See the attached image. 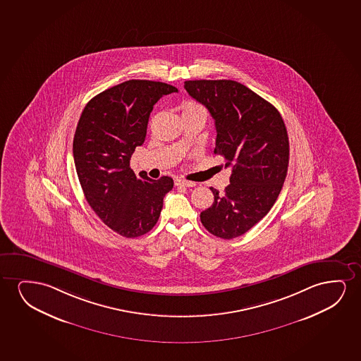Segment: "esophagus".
Returning <instances> with one entry per match:
<instances>
[{
	"label": "esophagus",
	"mask_w": 361,
	"mask_h": 361,
	"mask_svg": "<svg viewBox=\"0 0 361 361\" xmlns=\"http://www.w3.org/2000/svg\"><path fill=\"white\" fill-rule=\"evenodd\" d=\"M175 185L176 186H185V188H193L196 186V183L192 181H188V180H183V178H176L175 180Z\"/></svg>",
	"instance_id": "esophagus-1"
}]
</instances>
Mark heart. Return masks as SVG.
Returning <instances> with one entry per match:
<instances>
[{
  "label": "heart",
  "mask_w": 361,
  "mask_h": 361,
  "mask_svg": "<svg viewBox=\"0 0 361 361\" xmlns=\"http://www.w3.org/2000/svg\"><path fill=\"white\" fill-rule=\"evenodd\" d=\"M191 111H204V109H203L201 104L192 102V101L183 104V112H191Z\"/></svg>",
  "instance_id": "b5f03b06"
}]
</instances>
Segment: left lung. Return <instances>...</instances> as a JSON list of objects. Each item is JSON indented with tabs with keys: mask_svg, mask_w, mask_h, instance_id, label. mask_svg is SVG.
<instances>
[{
	"mask_svg": "<svg viewBox=\"0 0 361 361\" xmlns=\"http://www.w3.org/2000/svg\"><path fill=\"white\" fill-rule=\"evenodd\" d=\"M183 87L214 119V154L232 168L224 192L201 212L208 232L223 239L243 235L267 216L286 178L290 145L281 114L270 102L233 80H190Z\"/></svg>",
	"mask_w": 361,
	"mask_h": 361,
	"instance_id": "left-lung-1",
	"label": "left lung"
}]
</instances>
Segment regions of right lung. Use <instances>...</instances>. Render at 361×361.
<instances>
[{
	"mask_svg": "<svg viewBox=\"0 0 361 361\" xmlns=\"http://www.w3.org/2000/svg\"><path fill=\"white\" fill-rule=\"evenodd\" d=\"M178 92L171 85L128 80L94 96L85 106L75 132V168L86 201L101 221L122 237L153 229L173 178H139L129 166L147 135L154 104Z\"/></svg>",
	"mask_w": 361,
	"mask_h": 361,
	"instance_id": "1",
	"label": "right lung"
}]
</instances>
